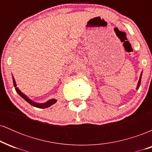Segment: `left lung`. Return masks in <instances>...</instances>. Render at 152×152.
Segmentation results:
<instances>
[{"mask_svg":"<svg viewBox=\"0 0 152 152\" xmlns=\"http://www.w3.org/2000/svg\"><path fill=\"white\" fill-rule=\"evenodd\" d=\"M142 72L141 73V75H140V77H139V81H138V83H137V90L139 89V86H140L141 85V79H142Z\"/></svg>","mask_w":152,"mask_h":152,"instance_id":"1","label":"left lung"}]
</instances>
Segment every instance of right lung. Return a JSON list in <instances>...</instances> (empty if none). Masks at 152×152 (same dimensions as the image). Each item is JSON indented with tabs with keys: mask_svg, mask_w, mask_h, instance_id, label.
<instances>
[{
	"mask_svg": "<svg viewBox=\"0 0 152 152\" xmlns=\"http://www.w3.org/2000/svg\"><path fill=\"white\" fill-rule=\"evenodd\" d=\"M13 86H14L15 89V91H16L17 93H18L19 95H20V96H21L22 98L24 99V100H26V102L28 103V104H30L31 105L35 106V107L39 108V109H46V108H48L49 106L53 105V104H56L57 102V100L56 99H49V100L47 101L46 102H44V103L35 102L34 101L31 100V99H29L28 97L26 95V94H24L23 92L20 91V89H19L18 87H17L16 83H15V81L14 78H13Z\"/></svg>",
	"mask_w": 152,
	"mask_h": 152,
	"instance_id": "add662e5",
	"label": "right lung"
}]
</instances>
